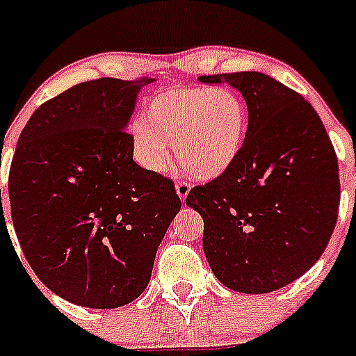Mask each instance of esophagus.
<instances>
[{
  "instance_id": "1",
  "label": "esophagus",
  "mask_w": 356,
  "mask_h": 356,
  "mask_svg": "<svg viewBox=\"0 0 356 356\" xmlns=\"http://www.w3.org/2000/svg\"><path fill=\"white\" fill-rule=\"evenodd\" d=\"M190 183H186V181H177V184H175V192H177V195L181 197V201L186 200V195L190 194Z\"/></svg>"
}]
</instances>
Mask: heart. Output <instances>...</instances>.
<instances>
[{
  "instance_id": "heart-1",
  "label": "heart",
  "mask_w": 356,
  "mask_h": 356,
  "mask_svg": "<svg viewBox=\"0 0 356 356\" xmlns=\"http://www.w3.org/2000/svg\"><path fill=\"white\" fill-rule=\"evenodd\" d=\"M249 114L233 88L172 86L147 105V118L131 122L136 161L149 172H164L177 161L184 172L212 181L229 172L242 155Z\"/></svg>"
}]
</instances>
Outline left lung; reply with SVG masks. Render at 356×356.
<instances>
[{"instance_id":"obj_1","label":"left lung","mask_w":356,"mask_h":356,"mask_svg":"<svg viewBox=\"0 0 356 356\" xmlns=\"http://www.w3.org/2000/svg\"><path fill=\"white\" fill-rule=\"evenodd\" d=\"M242 92L249 125L234 166L190 190L203 218V251L234 292L268 293L316 264L340 205L338 161L320 116L305 97L259 72L201 75Z\"/></svg>"}]
</instances>
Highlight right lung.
I'll return each instance as SVG.
<instances>
[{"mask_svg":"<svg viewBox=\"0 0 356 356\" xmlns=\"http://www.w3.org/2000/svg\"><path fill=\"white\" fill-rule=\"evenodd\" d=\"M153 81L72 86L36 108L16 144L8 200L22 251L53 293L79 307L118 309L138 298L181 211L172 179L140 168L125 133Z\"/></svg>","mask_w":356,"mask_h":356,"instance_id":"1","label":"right lung"}]
</instances>
